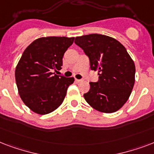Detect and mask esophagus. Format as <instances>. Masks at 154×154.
Returning a JSON list of instances; mask_svg holds the SVG:
<instances>
[{"label": "esophagus", "instance_id": "obj_1", "mask_svg": "<svg viewBox=\"0 0 154 154\" xmlns=\"http://www.w3.org/2000/svg\"><path fill=\"white\" fill-rule=\"evenodd\" d=\"M75 82H77V83H79V82H82V80H80V79H75Z\"/></svg>", "mask_w": 154, "mask_h": 154}]
</instances>
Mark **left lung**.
<instances>
[{
    "mask_svg": "<svg viewBox=\"0 0 154 154\" xmlns=\"http://www.w3.org/2000/svg\"><path fill=\"white\" fill-rule=\"evenodd\" d=\"M89 57L92 70L98 71L97 82H89L84 94L89 105L100 112H116L128 101L135 82V65L126 49L112 37L105 35H84L75 38Z\"/></svg>",
    "mask_w": 154,
    "mask_h": 154,
    "instance_id": "obj_1",
    "label": "left lung"
}]
</instances>
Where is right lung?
<instances>
[{"mask_svg":"<svg viewBox=\"0 0 154 154\" xmlns=\"http://www.w3.org/2000/svg\"><path fill=\"white\" fill-rule=\"evenodd\" d=\"M74 37H41L25 49L15 70L18 93L23 102L38 114L57 109L73 77L55 74L62 66V58Z\"/></svg>","mask_w":154,"mask_h":154,"instance_id":"right-lung-1","label":"right lung"}]
</instances>
